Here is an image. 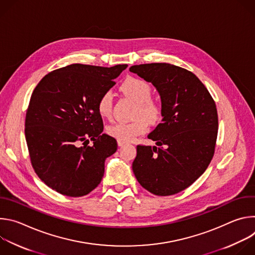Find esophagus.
Instances as JSON below:
<instances>
[{
	"label": "esophagus",
	"instance_id": "obj_1",
	"mask_svg": "<svg viewBox=\"0 0 255 255\" xmlns=\"http://www.w3.org/2000/svg\"><path fill=\"white\" fill-rule=\"evenodd\" d=\"M124 144H125L124 142H122V141H119V140H118V146H123Z\"/></svg>",
	"mask_w": 255,
	"mask_h": 255
}]
</instances>
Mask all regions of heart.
Here are the masks:
<instances>
[{
    "mask_svg": "<svg viewBox=\"0 0 255 255\" xmlns=\"http://www.w3.org/2000/svg\"><path fill=\"white\" fill-rule=\"evenodd\" d=\"M121 91L136 102L135 120L131 122H117L107 127V133L122 142H128L144 134L148 123L157 124L163 117V108L160 102L151 98L152 89L148 82L136 77H129L120 86ZM113 109V94L105 91L97 101V110L101 117L110 118Z\"/></svg>",
    "mask_w": 255,
    "mask_h": 255,
    "instance_id": "heart-1",
    "label": "heart"
}]
</instances>
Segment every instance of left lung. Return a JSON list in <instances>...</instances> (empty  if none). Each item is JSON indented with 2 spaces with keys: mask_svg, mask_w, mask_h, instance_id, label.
<instances>
[{
  "mask_svg": "<svg viewBox=\"0 0 255 255\" xmlns=\"http://www.w3.org/2000/svg\"><path fill=\"white\" fill-rule=\"evenodd\" d=\"M129 69L156 88L163 108L162 123L148 135L157 146L137 145L133 172L138 183L156 196L177 194L195 183L214 156L215 101L204 84L183 67L146 63Z\"/></svg>",
  "mask_w": 255,
  "mask_h": 255,
  "instance_id": "left-lung-1",
  "label": "left lung"
}]
</instances>
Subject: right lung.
<instances>
[{"label": "right lung", "mask_w": 255, "mask_h": 255, "mask_svg": "<svg viewBox=\"0 0 255 255\" xmlns=\"http://www.w3.org/2000/svg\"><path fill=\"white\" fill-rule=\"evenodd\" d=\"M127 66L70 64L49 72L34 89L25 137L33 169L53 191L83 197L101 183L105 159L116 152L117 141L102 133L97 101Z\"/></svg>", "instance_id": "1"}]
</instances>
